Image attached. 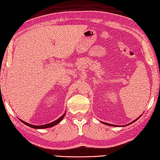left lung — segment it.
<instances>
[{
    "mask_svg": "<svg viewBox=\"0 0 160 160\" xmlns=\"http://www.w3.org/2000/svg\"><path fill=\"white\" fill-rule=\"evenodd\" d=\"M140 117H139V118H140ZM138 118L137 119H136V120H133V122H131V123H129V125H130V124H131V123H133V122H134L135 121H136V120H137L138 118ZM102 123H103V124H105V125H109V126H112V127H116V125H112V124H108V123H106V122H102Z\"/></svg>",
    "mask_w": 160,
    "mask_h": 160,
    "instance_id": "1",
    "label": "left lung"
}]
</instances>
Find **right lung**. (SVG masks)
I'll use <instances>...</instances> for the list:
<instances>
[{"label": "right lung", "instance_id": "1", "mask_svg": "<svg viewBox=\"0 0 160 160\" xmlns=\"http://www.w3.org/2000/svg\"><path fill=\"white\" fill-rule=\"evenodd\" d=\"M64 116H65V113L63 115H62L61 117H60L59 118L55 120V121H53V122H52L51 123H48V124H46V125H39V126L31 125V124H29V123H27L26 122H24V121H23V120H20H20L22 122H23L24 125L29 126V127H31V128H34V129H47V128H49V127H52L53 126L58 125V123H59L60 122L62 121V120L63 118V117H64Z\"/></svg>", "mask_w": 160, "mask_h": 160}]
</instances>
